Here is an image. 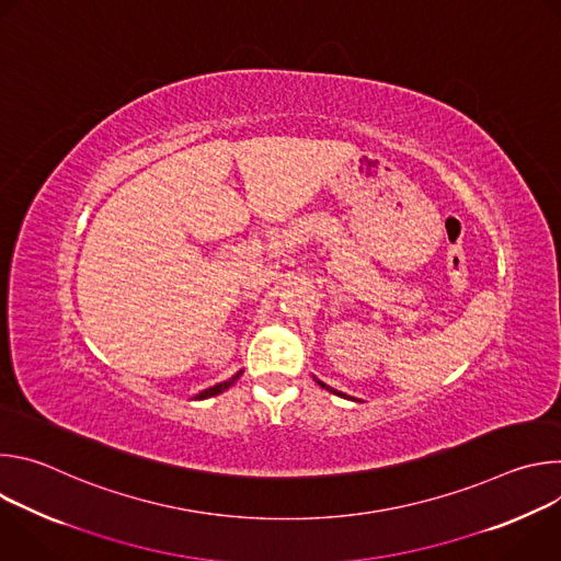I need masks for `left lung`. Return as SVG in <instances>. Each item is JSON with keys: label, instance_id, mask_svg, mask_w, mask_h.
<instances>
[{"label": "left lung", "instance_id": "1", "mask_svg": "<svg viewBox=\"0 0 561 561\" xmlns=\"http://www.w3.org/2000/svg\"><path fill=\"white\" fill-rule=\"evenodd\" d=\"M314 381H317V383H319V386H322V388H327V390H329V392H333V394H340V397H344V399H353V402H355V397H348V394H344V392H340V390H335V388H331V386H327V383H324V381H319V379H317V377H314Z\"/></svg>", "mask_w": 561, "mask_h": 561}]
</instances>
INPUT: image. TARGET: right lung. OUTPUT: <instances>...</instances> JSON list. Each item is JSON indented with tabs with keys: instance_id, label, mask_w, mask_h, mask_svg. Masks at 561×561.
I'll list each match as a JSON object with an SVG mask.
<instances>
[{
	"instance_id": "add662e5",
	"label": "right lung",
	"mask_w": 561,
	"mask_h": 561,
	"mask_svg": "<svg viewBox=\"0 0 561 561\" xmlns=\"http://www.w3.org/2000/svg\"><path fill=\"white\" fill-rule=\"evenodd\" d=\"M244 370H237L230 379H226V381H221V383H215V386H210V388H206V390H202L195 399H208V397H215V394H219V392H224V390H228L237 379H239V375H242Z\"/></svg>"
}]
</instances>
